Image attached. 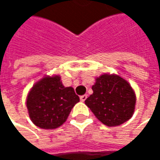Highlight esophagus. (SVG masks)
Here are the masks:
<instances>
[{
    "instance_id": "1",
    "label": "esophagus",
    "mask_w": 160,
    "mask_h": 160,
    "mask_svg": "<svg viewBox=\"0 0 160 160\" xmlns=\"http://www.w3.org/2000/svg\"><path fill=\"white\" fill-rule=\"evenodd\" d=\"M80 101L84 102V101H85V100L87 99V94H83V95H80Z\"/></svg>"
}]
</instances>
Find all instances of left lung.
<instances>
[{
  "label": "left lung",
  "mask_w": 160,
  "mask_h": 160,
  "mask_svg": "<svg viewBox=\"0 0 160 160\" xmlns=\"http://www.w3.org/2000/svg\"><path fill=\"white\" fill-rule=\"evenodd\" d=\"M92 89L93 93L85 100V104L102 123L114 127L132 118L136 98L124 79L105 74L96 79Z\"/></svg>",
  "instance_id": "8db88e82"
}]
</instances>
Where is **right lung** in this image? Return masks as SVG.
Instances as JSON below:
<instances>
[{
	"label": "right lung",
	"instance_id": "add662e5",
	"mask_svg": "<svg viewBox=\"0 0 160 160\" xmlns=\"http://www.w3.org/2000/svg\"><path fill=\"white\" fill-rule=\"evenodd\" d=\"M80 97L72 87H65L60 77H45L29 92L27 108L32 122L41 129L52 130L68 118Z\"/></svg>",
	"mask_w": 160,
	"mask_h": 160
}]
</instances>
